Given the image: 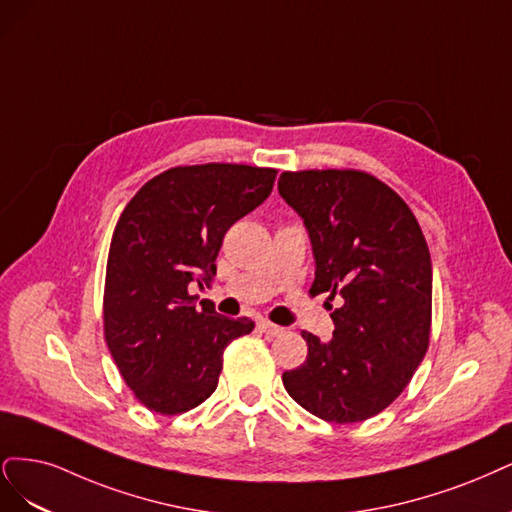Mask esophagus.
<instances>
[{
	"mask_svg": "<svg viewBox=\"0 0 512 512\" xmlns=\"http://www.w3.org/2000/svg\"><path fill=\"white\" fill-rule=\"evenodd\" d=\"M257 327H259V332L268 334V336H280V334L285 332V327H280V325L270 323V321H259V323H257Z\"/></svg>",
	"mask_w": 512,
	"mask_h": 512,
	"instance_id": "obj_1",
	"label": "esophagus"
}]
</instances>
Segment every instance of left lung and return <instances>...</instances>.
Instances as JSON below:
<instances>
[{
	"label": "left lung",
	"instance_id": "obj_1",
	"mask_svg": "<svg viewBox=\"0 0 512 512\" xmlns=\"http://www.w3.org/2000/svg\"><path fill=\"white\" fill-rule=\"evenodd\" d=\"M278 193L312 244L310 295L340 302L329 306L334 336L304 332L306 361L283 385L323 421H366L404 391L430 346V249L402 197L366 172H283Z\"/></svg>",
	"mask_w": 512,
	"mask_h": 512
}]
</instances>
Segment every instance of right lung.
<instances>
[{"mask_svg": "<svg viewBox=\"0 0 512 512\" xmlns=\"http://www.w3.org/2000/svg\"><path fill=\"white\" fill-rule=\"evenodd\" d=\"M276 170L206 163L155 176L114 227L104 289V336L127 387L159 415H180L219 385L225 346L251 319L195 308L189 285L217 274L223 236L268 200Z\"/></svg>", "mask_w": 512, "mask_h": 512, "instance_id": "1", "label": "right lung"}]
</instances>
